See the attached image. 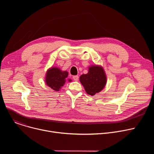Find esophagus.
I'll return each mask as SVG.
<instances>
[{"label":"esophagus","mask_w":154,"mask_h":154,"mask_svg":"<svg viewBox=\"0 0 154 154\" xmlns=\"http://www.w3.org/2000/svg\"><path fill=\"white\" fill-rule=\"evenodd\" d=\"M73 79H74V81H78V80H79V77H78V75H74V76H73Z\"/></svg>","instance_id":"1"}]
</instances>
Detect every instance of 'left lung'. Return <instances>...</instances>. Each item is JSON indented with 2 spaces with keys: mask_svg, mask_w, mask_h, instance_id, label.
I'll return each mask as SVG.
<instances>
[{
  "mask_svg": "<svg viewBox=\"0 0 154 154\" xmlns=\"http://www.w3.org/2000/svg\"><path fill=\"white\" fill-rule=\"evenodd\" d=\"M80 82L88 94L94 96L100 92L106 83V77L100 66L93 65L88 68V72L80 77Z\"/></svg>",
  "mask_w": 154,
  "mask_h": 154,
  "instance_id": "8db88e82",
  "label": "left lung"
}]
</instances>
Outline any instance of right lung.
<instances>
[{
	"label": "right lung",
	"mask_w": 154,
	"mask_h": 154,
	"mask_svg": "<svg viewBox=\"0 0 154 154\" xmlns=\"http://www.w3.org/2000/svg\"><path fill=\"white\" fill-rule=\"evenodd\" d=\"M68 72L63 71L60 69L52 67L47 71L45 82L46 85L56 91H58L63 86L66 81L71 82V79H68Z\"/></svg>",
	"instance_id": "right-lung-1"
}]
</instances>
